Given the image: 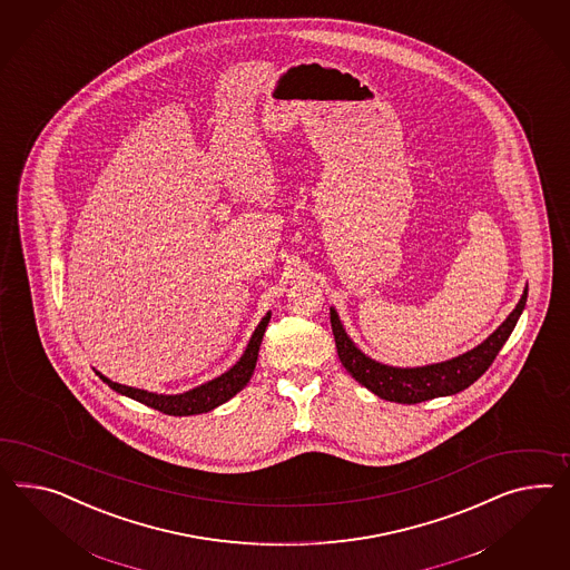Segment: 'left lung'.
<instances>
[{
    "label": "left lung",
    "mask_w": 570,
    "mask_h": 570,
    "mask_svg": "<svg viewBox=\"0 0 570 570\" xmlns=\"http://www.w3.org/2000/svg\"><path fill=\"white\" fill-rule=\"evenodd\" d=\"M524 305H527V286L521 301L517 303V307L512 308V313L475 348L442 363H431L421 367H394L367 356L346 334L344 325L340 322L338 311L334 307H330V322H332L340 361L344 370L348 371L358 384L365 385L370 392L384 401L416 404V402L431 401L440 396L459 394L469 385L475 384L492 365L495 354L500 353V348L507 344V340L510 338L514 325L523 313Z\"/></svg>",
    "instance_id": "left-lung-1"
}]
</instances>
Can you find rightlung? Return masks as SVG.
<instances>
[{
  "label": "right lung",
  "mask_w": 570,
  "mask_h": 570,
  "mask_svg": "<svg viewBox=\"0 0 570 570\" xmlns=\"http://www.w3.org/2000/svg\"><path fill=\"white\" fill-rule=\"evenodd\" d=\"M272 320V311L265 313L259 325L255 327L253 336L246 344L245 353L243 356L232 365L230 370L224 371L222 375H217L214 380L205 382V384L197 385L193 390H186L183 394H157V392H147V390H140V387H130V385L116 384L111 382L109 377H106L104 373L95 371L106 384L122 394L128 396L132 401L140 402V404H147L155 411H161L166 415L171 416H188V415H200V413H209L217 409L219 404L230 401L232 396H236L248 382H250V375L255 371L257 365V356H259V346H262L263 334H265V327Z\"/></svg>",
  "instance_id": "right-lung-1"
}]
</instances>
